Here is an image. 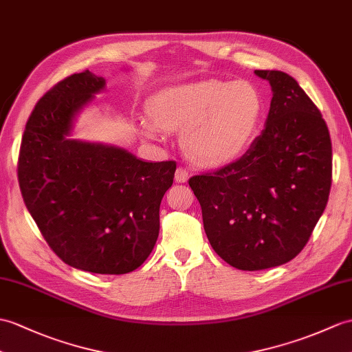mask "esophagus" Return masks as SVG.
Returning a JSON list of instances; mask_svg holds the SVG:
<instances>
[{
	"mask_svg": "<svg viewBox=\"0 0 352 352\" xmlns=\"http://www.w3.org/2000/svg\"><path fill=\"white\" fill-rule=\"evenodd\" d=\"M189 177H190L189 170H186L184 168H178L175 170V182L177 183H186L187 179H189Z\"/></svg>",
	"mask_w": 352,
	"mask_h": 352,
	"instance_id": "34e87169",
	"label": "esophagus"
}]
</instances>
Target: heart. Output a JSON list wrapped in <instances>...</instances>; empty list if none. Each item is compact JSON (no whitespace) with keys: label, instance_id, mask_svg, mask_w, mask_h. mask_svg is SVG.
<instances>
[{"label":"heart","instance_id":"b5f03b06","mask_svg":"<svg viewBox=\"0 0 352 352\" xmlns=\"http://www.w3.org/2000/svg\"><path fill=\"white\" fill-rule=\"evenodd\" d=\"M263 112L256 88L236 82L186 84L163 89L148 103L151 121L138 129L145 138L157 139L163 132H183L182 146L193 163L222 168L239 160L250 146Z\"/></svg>","mask_w":352,"mask_h":352}]
</instances>
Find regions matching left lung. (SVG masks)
I'll list each match as a JSON object with an SVG mask.
<instances>
[{
    "label": "left lung",
    "instance_id": "left-lung-1",
    "mask_svg": "<svg viewBox=\"0 0 352 352\" xmlns=\"http://www.w3.org/2000/svg\"><path fill=\"white\" fill-rule=\"evenodd\" d=\"M255 75L273 91L264 130L236 162L189 179L211 248L246 272L296 258L331 187V141L321 112L288 73Z\"/></svg>",
    "mask_w": 352,
    "mask_h": 352
}]
</instances>
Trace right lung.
Wrapping results in <instances>:
<instances>
[{"label": "right lung", "instance_id": "add662e5", "mask_svg": "<svg viewBox=\"0 0 352 352\" xmlns=\"http://www.w3.org/2000/svg\"><path fill=\"white\" fill-rule=\"evenodd\" d=\"M104 89L106 79L85 70L38 100L23 132L18 177L30 214L65 264L126 274L154 249L177 165L72 138L79 113Z\"/></svg>", "mask_w": 352, "mask_h": 352}]
</instances>
